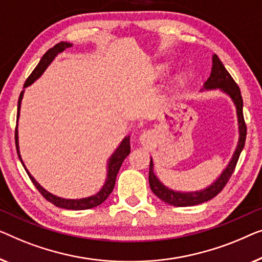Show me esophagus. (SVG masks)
Returning <instances> with one entry per match:
<instances>
[{
	"label": "esophagus",
	"instance_id": "obj_1",
	"mask_svg": "<svg viewBox=\"0 0 262 262\" xmlns=\"http://www.w3.org/2000/svg\"><path fill=\"white\" fill-rule=\"evenodd\" d=\"M150 133L149 132H143L142 134H141V136H140V140H141V141L145 143V142H147L149 140V138H150Z\"/></svg>",
	"mask_w": 262,
	"mask_h": 262
}]
</instances>
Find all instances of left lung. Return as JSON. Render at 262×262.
<instances>
[{"mask_svg":"<svg viewBox=\"0 0 262 262\" xmlns=\"http://www.w3.org/2000/svg\"><path fill=\"white\" fill-rule=\"evenodd\" d=\"M204 89L211 90V89H221L223 93H226L228 96H230V98L233 99L234 104L236 105L237 110V119H238V129H240V139H238V143L235 150L233 158H231L230 163L228 164L227 168L224 169L216 182H213L211 185L206 187V189L202 191H196V192H178V191H173L168 189L157 178V176L153 172V161L150 159L149 163V186L150 190L153 191V193L157 197H159L161 201H164L165 203L174 206H192L197 205L204 202H208L211 198L216 197L221 191L223 190V187L227 185L228 180L233 174L235 167H236L237 160L240 158V154L242 152L243 147H245L246 142V135H247V126L245 122V117H243V101L240 88L233 77L230 76V73L227 71V69L224 68L222 61L220 60V58L213 54L212 57V70L211 75L208 78V80L204 83Z\"/></svg>","mask_w":262,"mask_h":262,"instance_id":"1","label":"left lung"}]
</instances>
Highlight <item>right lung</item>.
I'll return each mask as SVG.
<instances>
[{
	"instance_id": "add662e5",
	"label": "right lung",
	"mask_w": 262,
	"mask_h": 262,
	"mask_svg": "<svg viewBox=\"0 0 262 262\" xmlns=\"http://www.w3.org/2000/svg\"><path fill=\"white\" fill-rule=\"evenodd\" d=\"M71 46H72V43L61 41V42L57 43L56 46H53L52 49H50L49 51H47V52L42 56V58L40 59L39 64L36 65V68L33 70V72L31 73V75H29L28 78L26 79L24 88H27L28 85H31L33 82H35V80L42 75L47 66H49L51 62H52L53 59L57 57V54L62 52V51H65L66 49H69V47H71ZM22 97H24V91H21L20 97H19V102H17V119H16V128H15L16 150H17V156H19V159H20L21 163H22V159H21V156H20V150H19V136H17V120H19V116H20V108H21ZM129 153H130V138H129V136H127V138L123 139V141L121 142L119 148H117L115 152H114L112 158H110L109 161H108V174H106V180H105L104 185H103L102 189L99 190L97 193L94 194V196H90V197H86V198H80V200H65V198L57 197L52 193L47 192V191L43 189V187L40 186L39 184L35 182V179L33 178V177L31 176V173H29L27 171V168L25 167L24 163H22V165H24L26 172H27L28 177L31 178L32 183L34 184L36 189L39 190V192L41 193L47 201L51 202V203L58 206V208H62V209L85 210V209L95 208V206L102 204L103 202H104L106 198L109 197V194L113 192L114 186H115L117 173H119V171H120V167H121V165H122L123 160L126 159L127 156Z\"/></svg>"
}]
</instances>
